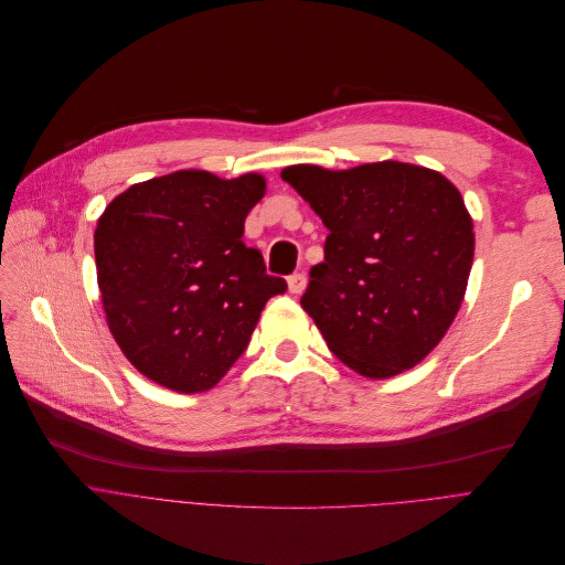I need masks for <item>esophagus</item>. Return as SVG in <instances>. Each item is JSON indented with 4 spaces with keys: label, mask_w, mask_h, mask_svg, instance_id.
Segmentation results:
<instances>
[{
    "label": "esophagus",
    "mask_w": 565,
    "mask_h": 565,
    "mask_svg": "<svg viewBox=\"0 0 565 565\" xmlns=\"http://www.w3.org/2000/svg\"><path fill=\"white\" fill-rule=\"evenodd\" d=\"M306 285H308L306 274H291V276L287 278V287H289L291 294H301V291L306 289Z\"/></svg>",
    "instance_id": "obj_1"
}]
</instances>
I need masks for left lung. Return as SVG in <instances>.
Returning <instances> with one entry per match:
<instances>
[{
  "label": "left lung",
  "mask_w": 565,
  "mask_h": 565,
  "mask_svg": "<svg viewBox=\"0 0 565 565\" xmlns=\"http://www.w3.org/2000/svg\"><path fill=\"white\" fill-rule=\"evenodd\" d=\"M328 227L303 310L347 367L390 379L422 362L458 315L475 257L472 218L438 171L404 161L282 169Z\"/></svg>",
  "instance_id": "left-lung-1"
}]
</instances>
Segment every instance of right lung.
I'll return each mask as SVG.
<instances>
[{
    "label": "right lung",
    "instance_id": "add662e5",
    "mask_svg": "<svg viewBox=\"0 0 565 565\" xmlns=\"http://www.w3.org/2000/svg\"><path fill=\"white\" fill-rule=\"evenodd\" d=\"M267 191L257 173L178 171L131 184L95 227L97 285L114 340L150 381L214 387L287 282L248 248L244 221Z\"/></svg>",
    "mask_w": 565,
    "mask_h": 565
}]
</instances>
